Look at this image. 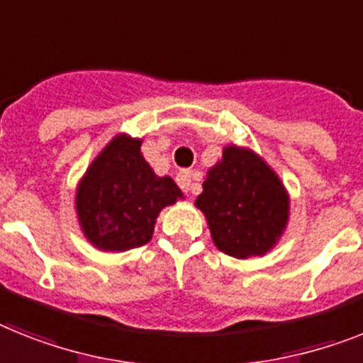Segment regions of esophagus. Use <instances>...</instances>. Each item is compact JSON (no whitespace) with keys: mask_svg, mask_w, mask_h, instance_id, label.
<instances>
[{"mask_svg":"<svg viewBox=\"0 0 363 363\" xmlns=\"http://www.w3.org/2000/svg\"><path fill=\"white\" fill-rule=\"evenodd\" d=\"M178 185L182 187L184 193H194V185H193V174L189 172V170H184V172H179L178 178H176Z\"/></svg>","mask_w":363,"mask_h":363,"instance_id":"1","label":"esophagus"}]
</instances>
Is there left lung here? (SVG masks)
Returning a JSON list of instances; mask_svg holds the SVG:
<instances>
[{"label": "left lung", "instance_id": "8db88e82", "mask_svg": "<svg viewBox=\"0 0 363 363\" xmlns=\"http://www.w3.org/2000/svg\"><path fill=\"white\" fill-rule=\"evenodd\" d=\"M202 187L194 206L208 220L220 252L247 259L265 256L280 241L289 223V194L254 150L224 146Z\"/></svg>", "mask_w": 363, "mask_h": 363}]
</instances>
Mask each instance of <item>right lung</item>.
Here are the masks:
<instances>
[{"mask_svg":"<svg viewBox=\"0 0 363 363\" xmlns=\"http://www.w3.org/2000/svg\"><path fill=\"white\" fill-rule=\"evenodd\" d=\"M143 139L115 135L79 179L81 232L104 252H125L152 239L161 209L184 199L170 176H157L140 152Z\"/></svg>","mask_w":363,"mask_h":363,"instance_id":"right-lung-1","label":"right lung"}]
</instances>
